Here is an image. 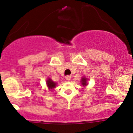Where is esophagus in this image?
Listing matches in <instances>:
<instances>
[{
    "instance_id": "1",
    "label": "esophagus",
    "mask_w": 133,
    "mask_h": 133,
    "mask_svg": "<svg viewBox=\"0 0 133 133\" xmlns=\"http://www.w3.org/2000/svg\"><path fill=\"white\" fill-rule=\"evenodd\" d=\"M65 79H66V80H68V81H69V80H70L71 77L69 75H67V76H66V77H65Z\"/></svg>"
}]
</instances>
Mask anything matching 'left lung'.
<instances>
[{"label": "left lung", "instance_id": "8db88e82", "mask_svg": "<svg viewBox=\"0 0 133 133\" xmlns=\"http://www.w3.org/2000/svg\"><path fill=\"white\" fill-rule=\"evenodd\" d=\"M87 78H85V77H83V78L81 79V80H80L82 85L84 87L86 86L87 85Z\"/></svg>", "mask_w": 133, "mask_h": 133}]
</instances>
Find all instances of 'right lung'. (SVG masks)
<instances>
[{"mask_svg":"<svg viewBox=\"0 0 133 133\" xmlns=\"http://www.w3.org/2000/svg\"><path fill=\"white\" fill-rule=\"evenodd\" d=\"M46 85L48 87V89L50 90H53V89H55L56 86V83H55V82L52 81V80L50 78H48L46 80Z\"/></svg>","mask_w":133,"mask_h":133,"instance_id":"obj_1","label":"right lung"}]
</instances>
